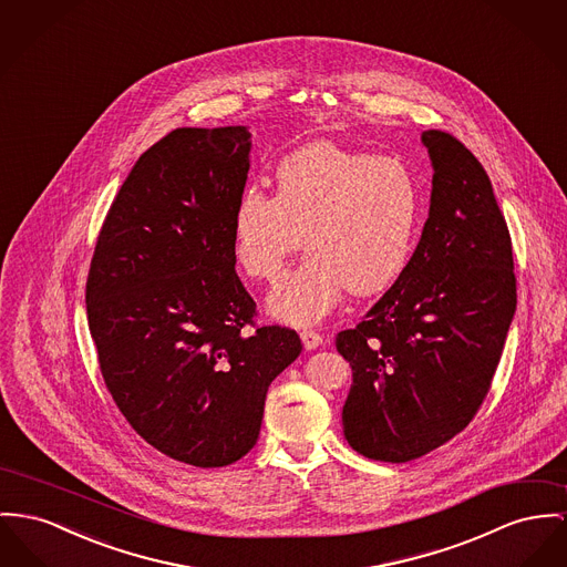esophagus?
I'll use <instances>...</instances> for the list:
<instances>
[{
  "label": "esophagus",
  "instance_id": "34e87169",
  "mask_svg": "<svg viewBox=\"0 0 567 567\" xmlns=\"http://www.w3.org/2000/svg\"><path fill=\"white\" fill-rule=\"evenodd\" d=\"M301 341L305 350H316L318 346H322V336L316 331H302Z\"/></svg>",
  "mask_w": 567,
  "mask_h": 567
}]
</instances>
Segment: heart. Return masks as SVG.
<instances>
[{
  "label": "heart",
  "mask_w": 567,
  "mask_h": 567,
  "mask_svg": "<svg viewBox=\"0 0 567 567\" xmlns=\"http://www.w3.org/2000/svg\"><path fill=\"white\" fill-rule=\"evenodd\" d=\"M421 215V183L404 161L313 142L277 163L275 195L256 187L238 195L231 247L247 275L272 281L305 243L309 254L266 301L277 320L305 327L346 288H389L413 256Z\"/></svg>",
  "instance_id": "1"
}]
</instances>
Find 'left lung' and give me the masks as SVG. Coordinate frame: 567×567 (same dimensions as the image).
<instances>
[{"mask_svg":"<svg viewBox=\"0 0 567 567\" xmlns=\"http://www.w3.org/2000/svg\"><path fill=\"white\" fill-rule=\"evenodd\" d=\"M430 213L395 284L336 340L352 368L343 436L372 460L421 457L475 416L516 311L512 238L482 163L423 131Z\"/></svg>","mask_w":567,"mask_h":567,"instance_id":"left-lung-1","label":"left lung"}]
</instances>
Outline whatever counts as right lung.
Segmentation results:
<instances>
[{
	"mask_svg": "<svg viewBox=\"0 0 567 567\" xmlns=\"http://www.w3.org/2000/svg\"><path fill=\"white\" fill-rule=\"evenodd\" d=\"M251 154L247 126L176 128L140 156L96 240L85 305L105 384L133 430L213 468L249 452L266 391L299 336L254 324L234 265L231 215Z\"/></svg>",
	"mask_w": 567,
	"mask_h": 567,
	"instance_id": "1",
	"label": "right lung"
}]
</instances>
